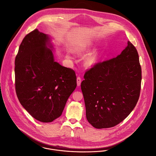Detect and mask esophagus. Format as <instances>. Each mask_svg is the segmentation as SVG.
I'll list each match as a JSON object with an SVG mask.
<instances>
[{
  "mask_svg": "<svg viewBox=\"0 0 156 156\" xmlns=\"http://www.w3.org/2000/svg\"><path fill=\"white\" fill-rule=\"evenodd\" d=\"M81 82H82L81 78H80V77H77V86H78V87L80 86Z\"/></svg>",
  "mask_w": 156,
  "mask_h": 156,
  "instance_id": "esophagus-1",
  "label": "esophagus"
}]
</instances>
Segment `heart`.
Returning <instances> with one entry per match:
<instances>
[{
    "label": "heart",
    "instance_id": "1",
    "mask_svg": "<svg viewBox=\"0 0 156 156\" xmlns=\"http://www.w3.org/2000/svg\"><path fill=\"white\" fill-rule=\"evenodd\" d=\"M90 46V44L87 45L83 49L88 50V49H89ZM97 59H98V54L97 53H92L91 55H89L87 58L86 62L88 66H92L97 62Z\"/></svg>",
    "mask_w": 156,
    "mask_h": 156
}]
</instances>
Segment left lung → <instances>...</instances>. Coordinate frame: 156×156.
Instances as JSON below:
<instances>
[{
  "instance_id": "1",
  "label": "left lung",
  "mask_w": 156,
  "mask_h": 156,
  "mask_svg": "<svg viewBox=\"0 0 156 156\" xmlns=\"http://www.w3.org/2000/svg\"><path fill=\"white\" fill-rule=\"evenodd\" d=\"M116 58L88 69L81 83L87 119L96 129L114 127L133 110L139 100L142 71L132 43Z\"/></svg>"
}]
</instances>
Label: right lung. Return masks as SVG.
Masks as SVG:
<instances>
[{
	"instance_id": "1",
	"label": "right lung",
	"mask_w": 156,
	"mask_h": 156,
	"mask_svg": "<svg viewBox=\"0 0 156 156\" xmlns=\"http://www.w3.org/2000/svg\"><path fill=\"white\" fill-rule=\"evenodd\" d=\"M47 35L35 29L23 38L15 59V85L23 107L37 120L59 118L77 86L75 71L55 61Z\"/></svg>"
}]
</instances>
